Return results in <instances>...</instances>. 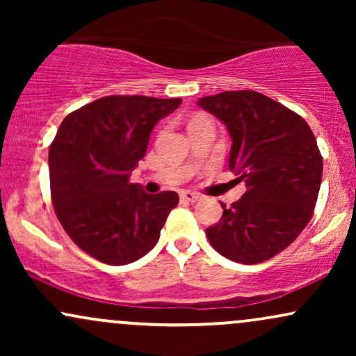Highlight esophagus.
Returning a JSON list of instances; mask_svg holds the SVG:
<instances>
[{
    "label": "esophagus",
    "instance_id": "obj_1",
    "mask_svg": "<svg viewBox=\"0 0 356 356\" xmlns=\"http://www.w3.org/2000/svg\"><path fill=\"white\" fill-rule=\"evenodd\" d=\"M181 199L186 202H197V201H201V195L195 194V192H191V191H184V192H181Z\"/></svg>",
    "mask_w": 356,
    "mask_h": 356
}]
</instances>
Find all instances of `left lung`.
Listing matches in <instances>:
<instances>
[{
    "label": "left lung",
    "mask_w": 356,
    "mask_h": 356,
    "mask_svg": "<svg viewBox=\"0 0 356 356\" xmlns=\"http://www.w3.org/2000/svg\"><path fill=\"white\" fill-rule=\"evenodd\" d=\"M197 105L226 125L229 169L246 192L207 227L211 246L227 259L257 264L295 241L312 219L323 157L305 118L252 90L202 97Z\"/></svg>",
    "instance_id": "1"
}]
</instances>
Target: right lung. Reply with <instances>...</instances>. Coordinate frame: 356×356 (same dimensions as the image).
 <instances>
[{
    "label": "right lung",
    "instance_id": "right-lung-1",
    "mask_svg": "<svg viewBox=\"0 0 356 356\" xmlns=\"http://www.w3.org/2000/svg\"><path fill=\"white\" fill-rule=\"evenodd\" d=\"M182 99L108 95L68 113L48 152L55 214L73 243L112 266L134 263L157 244L172 191L147 194L130 184L150 132Z\"/></svg>",
    "mask_w": 356,
    "mask_h": 356
}]
</instances>
